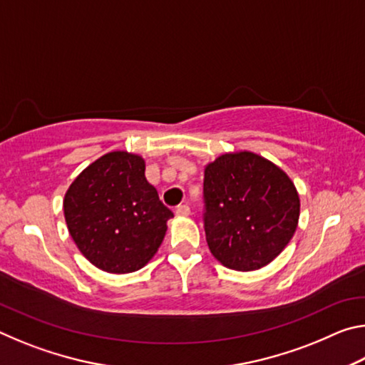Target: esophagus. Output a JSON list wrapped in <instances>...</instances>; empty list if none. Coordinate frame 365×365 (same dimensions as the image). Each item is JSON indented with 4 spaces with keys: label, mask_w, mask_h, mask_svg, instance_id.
Returning a JSON list of instances; mask_svg holds the SVG:
<instances>
[{
    "label": "esophagus",
    "mask_w": 365,
    "mask_h": 365,
    "mask_svg": "<svg viewBox=\"0 0 365 365\" xmlns=\"http://www.w3.org/2000/svg\"><path fill=\"white\" fill-rule=\"evenodd\" d=\"M175 214L178 215V217H188V215H190V206H188V205L177 206Z\"/></svg>",
    "instance_id": "esophagus-1"
}]
</instances>
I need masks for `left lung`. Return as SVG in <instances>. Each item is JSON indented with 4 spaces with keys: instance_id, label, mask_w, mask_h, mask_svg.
I'll use <instances>...</instances> for the list:
<instances>
[{
    "instance_id": "8db88e82",
    "label": "left lung",
    "mask_w": 365,
    "mask_h": 365,
    "mask_svg": "<svg viewBox=\"0 0 365 365\" xmlns=\"http://www.w3.org/2000/svg\"><path fill=\"white\" fill-rule=\"evenodd\" d=\"M205 232L228 269L264 267L285 250L299 220V195L279 165L251 151L220 154L205 168Z\"/></svg>"
}]
</instances>
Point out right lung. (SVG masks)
I'll list each match as a JSON object with an SVG mask.
<instances>
[{
    "label": "right lung",
    "mask_w": 365,
    "mask_h": 365,
    "mask_svg": "<svg viewBox=\"0 0 365 365\" xmlns=\"http://www.w3.org/2000/svg\"><path fill=\"white\" fill-rule=\"evenodd\" d=\"M145 169L138 154L110 151L80 172L66 191L64 217L73 243L109 274L145 267L174 217L146 180Z\"/></svg>",
    "instance_id": "add662e5"
}]
</instances>
